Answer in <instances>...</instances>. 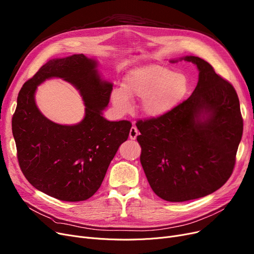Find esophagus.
<instances>
[{"mask_svg":"<svg viewBox=\"0 0 254 254\" xmlns=\"http://www.w3.org/2000/svg\"><path fill=\"white\" fill-rule=\"evenodd\" d=\"M138 134H139V131H138L137 127H131L130 130H129V139L130 140H136Z\"/></svg>","mask_w":254,"mask_h":254,"instance_id":"obj_1","label":"esophagus"}]
</instances>
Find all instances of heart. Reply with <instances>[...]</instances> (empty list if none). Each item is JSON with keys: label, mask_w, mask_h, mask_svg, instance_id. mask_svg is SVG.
I'll return each instance as SVG.
<instances>
[{"label": "heart", "mask_w": 254, "mask_h": 254, "mask_svg": "<svg viewBox=\"0 0 254 254\" xmlns=\"http://www.w3.org/2000/svg\"><path fill=\"white\" fill-rule=\"evenodd\" d=\"M189 89V81L181 73L159 64L141 66L125 77L122 89L112 91L116 110L127 113L131 107L129 98L141 99L140 109L148 117H162L182 101Z\"/></svg>", "instance_id": "obj_1"}]
</instances>
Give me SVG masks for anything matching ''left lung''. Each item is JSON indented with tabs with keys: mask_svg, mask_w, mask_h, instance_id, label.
Instances as JSON below:
<instances>
[{
	"mask_svg": "<svg viewBox=\"0 0 254 254\" xmlns=\"http://www.w3.org/2000/svg\"><path fill=\"white\" fill-rule=\"evenodd\" d=\"M198 81L191 96L162 117L140 119V162L150 188L168 202L203 197L229 180L243 134L234 86L197 57ZM175 63V61H171Z\"/></svg>",
	"mask_w": 254,
	"mask_h": 254,
	"instance_id": "obj_1",
	"label": "left lung"
}]
</instances>
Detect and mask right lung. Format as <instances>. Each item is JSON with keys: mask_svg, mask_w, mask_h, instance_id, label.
<instances>
[{"mask_svg": "<svg viewBox=\"0 0 254 254\" xmlns=\"http://www.w3.org/2000/svg\"><path fill=\"white\" fill-rule=\"evenodd\" d=\"M96 61L74 55L46 63L26 81L12 117L18 164L38 190L65 202L85 201L97 192L131 124L109 122L102 111L109 104L112 84L103 81ZM73 84L86 104V116L75 126L50 122L36 108L34 91L48 77Z\"/></svg>", "mask_w": 254, "mask_h": 254, "instance_id": "1", "label": "right lung"}]
</instances>
